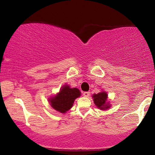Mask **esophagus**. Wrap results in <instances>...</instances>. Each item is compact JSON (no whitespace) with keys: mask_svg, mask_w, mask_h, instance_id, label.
<instances>
[{"mask_svg":"<svg viewBox=\"0 0 155 155\" xmlns=\"http://www.w3.org/2000/svg\"><path fill=\"white\" fill-rule=\"evenodd\" d=\"M83 95H84V97H88L90 95V92H84L83 93Z\"/></svg>","mask_w":155,"mask_h":155,"instance_id":"1","label":"esophagus"}]
</instances>
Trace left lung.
<instances>
[{"instance_id":"1","label":"left lung","mask_w":155,"mask_h":155,"mask_svg":"<svg viewBox=\"0 0 155 155\" xmlns=\"http://www.w3.org/2000/svg\"><path fill=\"white\" fill-rule=\"evenodd\" d=\"M92 98L94 104L100 110H107L111 107V105L108 101V94L105 91H101L98 94H94Z\"/></svg>"}]
</instances>
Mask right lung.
Instances as JSON below:
<instances>
[{
	"instance_id": "right-lung-1",
	"label": "right lung",
	"mask_w": 155,
	"mask_h": 155,
	"mask_svg": "<svg viewBox=\"0 0 155 155\" xmlns=\"http://www.w3.org/2000/svg\"><path fill=\"white\" fill-rule=\"evenodd\" d=\"M81 92L78 88H71L68 84H65L59 92L48 98L51 107L61 114H65L73 107L75 99L80 97Z\"/></svg>"
}]
</instances>
